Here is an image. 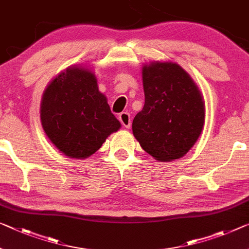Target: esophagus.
Here are the masks:
<instances>
[{"mask_svg":"<svg viewBox=\"0 0 249 249\" xmlns=\"http://www.w3.org/2000/svg\"><path fill=\"white\" fill-rule=\"evenodd\" d=\"M119 120L124 128L129 129L131 125V119H130V114L128 112H122L119 114Z\"/></svg>","mask_w":249,"mask_h":249,"instance_id":"obj_1","label":"esophagus"}]
</instances>
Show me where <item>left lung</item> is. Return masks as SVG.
I'll return each instance as SVG.
<instances>
[{"instance_id":"obj_1","label":"left lung","mask_w":249,"mask_h":249,"mask_svg":"<svg viewBox=\"0 0 249 249\" xmlns=\"http://www.w3.org/2000/svg\"><path fill=\"white\" fill-rule=\"evenodd\" d=\"M144 106L132 121L141 148L158 161L188 152L205 124V101L189 73L173 61L143 64Z\"/></svg>"}]
</instances>
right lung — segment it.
I'll use <instances>...</instances> for the list:
<instances>
[{
	"instance_id": "add662e5",
	"label": "right lung",
	"mask_w": 249,
	"mask_h": 249,
	"mask_svg": "<svg viewBox=\"0 0 249 249\" xmlns=\"http://www.w3.org/2000/svg\"><path fill=\"white\" fill-rule=\"evenodd\" d=\"M41 124L49 140L69 158L93 155L121 124L99 91L90 69L71 66L49 83L42 95Z\"/></svg>"
}]
</instances>
